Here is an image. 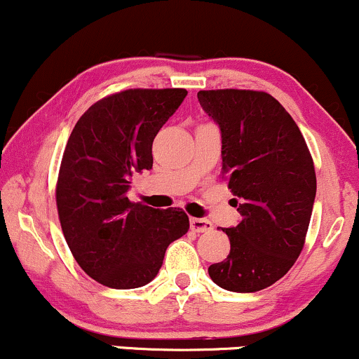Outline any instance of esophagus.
Listing matches in <instances>:
<instances>
[{
  "label": "esophagus",
  "mask_w": 359,
  "mask_h": 359,
  "mask_svg": "<svg viewBox=\"0 0 359 359\" xmlns=\"http://www.w3.org/2000/svg\"><path fill=\"white\" fill-rule=\"evenodd\" d=\"M191 229L194 232H210L214 229V226H212V222L207 221V219L192 217L191 219Z\"/></svg>",
  "instance_id": "34e87169"
}]
</instances>
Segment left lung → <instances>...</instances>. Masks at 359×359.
I'll return each mask as SVG.
<instances>
[{
  "mask_svg": "<svg viewBox=\"0 0 359 359\" xmlns=\"http://www.w3.org/2000/svg\"><path fill=\"white\" fill-rule=\"evenodd\" d=\"M197 98L221 130L222 175L243 217L222 229L231 252L209 276L227 291H261L303 250L316 197L313 158L299 127L269 93L202 90Z\"/></svg>",
  "mask_w": 359,
  "mask_h": 359,
  "instance_id": "obj_1",
  "label": "left lung"
}]
</instances>
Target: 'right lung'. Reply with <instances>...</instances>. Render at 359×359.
I'll use <instances>...</instances> for the list:
<instances>
[{
    "label": "right lung",
    "instance_id": "add662e5",
    "mask_svg": "<svg viewBox=\"0 0 359 359\" xmlns=\"http://www.w3.org/2000/svg\"><path fill=\"white\" fill-rule=\"evenodd\" d=\"M187 90H125L93 103L65 147L56 205L68 248L103 286L135 289L162 267L168 244L187 234L182 209L128 201L135 172L150 170L152 142Z\"/></svg>",
    "mask_w": 359,
    "mask_h": 359
}]
</instances>
